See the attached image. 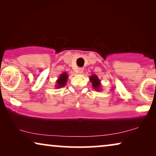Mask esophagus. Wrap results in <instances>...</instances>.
Wrapping results in <instances>:
<instances>
[{
    "label": "esophagus",
    "instance_id": "obj_1",
    "mask_svg": "<svg viewBox=\"0 0 156 156\" xmlns=\"http://www.w3.org/2000/svg\"><path fill=\"white\" fill-rule=\"evenodd\" d=\"M83 71H84V68H82V67H80L77 69V72H78V73H80V74H82Z\"/></svg>",
    "mask_w": 156,
    "mask_h": 156
}]
</instances>
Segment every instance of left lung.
I'll return each instance as SVG.
<instances>
[{"label":"left lung","instance_id":"1","mask_svg":"<svg viewBox=\"0 0 156 156\" xmlns=\"http://www.w3.org/2000/svg\"><path fill=\"white\" fill-rule=\"evenodd\" d=\"M90 80L91 83H92L93 87L96 90H99L100 91V81L98 79L97 75H91L90 77Z\"/></svg>","mask_w":156,"mask_h":156}]
</instances>
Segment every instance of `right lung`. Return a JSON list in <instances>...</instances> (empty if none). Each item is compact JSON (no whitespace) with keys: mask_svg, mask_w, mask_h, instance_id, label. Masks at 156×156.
I'll use <instances>...</instances> for the list:
<instances>
[{"mask_svg":"<svg viewBox=\"0 0 156 156\" xmlns=\"http://www.w3.org/2000/svg\"><path fill=\"white\" fill-rule=\"evenodd\" d=\"M67 78H68V75L66 72L65 73L62 74L57 82V85H56L57 88H61V87H65L66 83H67Z\"/></svg>","mask_w":156,"mask_h":156,"instance_id":"obj_1","label":"right lung"}]
</instances>
